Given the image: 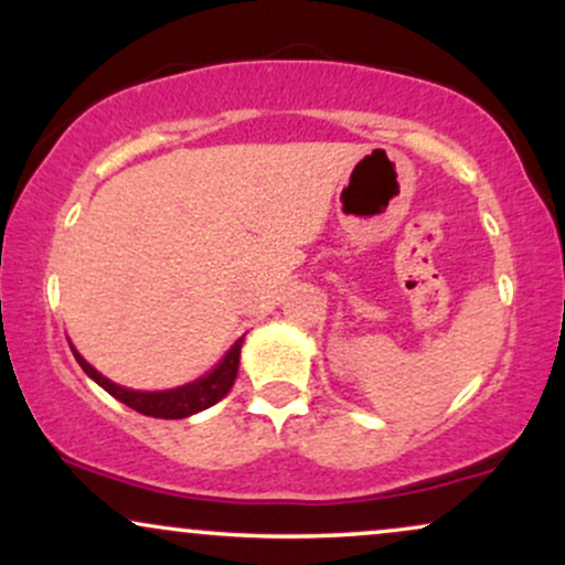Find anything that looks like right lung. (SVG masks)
I'll list each match as a JSON object with an SVG mask.
<instances>
[{
  "instance_id": "right-lung-1",
  "label": "right lung",
  "mask_w": 565,
  "mask_h": 565,
  "mask_svg": "<svg viewBox=\"0 0 565 565\" xmlns=\"http://www.w3.org/2000/svg\"><path fill=\"white\" fill-rule=\"evenodd\" d=\"M242 345H244V337L242 340L233 342V348L225 353V359L212 369L210 374L204 377L188 382V385L172 387V391H153V393H142V391H129V387L116 385V382L103 377L97 369H93L87 361L82 359L79 353L74 350V359L79 361V366L87 372V377H93L97 385L103 387L106 393H111L116 401L127 404L135 412L146 414V417H159V419H183L191 417V414L204 412V408L215 406L220 398H225L228 391L236 382L238 374V359H242Z\"/></svg>"
}]
</instances>
